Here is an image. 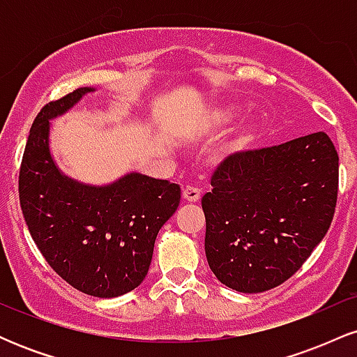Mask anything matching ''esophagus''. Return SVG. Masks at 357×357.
Returning a JSON list of instances; mask_svg holds the SVG:
<instances>
[{
    "label": "esophagus",
    "instance_id": "obj_1",
    "mask_svg": "<svg viewBox=\"0 0 357 357\" xmlns=\"http://www.w3.org/2000/svg\"><path fill=\"white\" fill-rule=\"evenodd\" d=\"M199 196H202V190L192 186V184H188V186L183 190V198L186 199V202H191V203L198 202Z\"/></svg>",
    "mask_w": 357,
    "mask_h": 357
}]
</instances>
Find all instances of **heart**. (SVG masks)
Instances as JSON below:
<instances>
[{
  "label": "heart",
  "instance_id": "heart-1",
  "mask_svg": "<svg viewBox=\"0 0 357 357\" xmlns=\"http://www.w3.org/2000/svg\"><path fill=\"white\" fill-rule=\"evenodd\" d=\"M231 116V112H230V110H225V112H221V119H228V117H230ZM243 141H245V139H243Z\"/></svg>",
  "mask_w": 357,
  "mask_h": 357
}]
</instances>
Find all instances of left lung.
<instances>
[{"label": "left lung", "instance_id": "obj_1", "mask_svg": "<svg viewBox=\"0 0 357 357\" xmlns=\"http://www.w3.org/2000/svg\"><path fill=\"white\" fill-rule=\"evenodd\" d=\"M203 196L208 265L245 294L289 280L334 218L339 155L326 132L240 151L220 162Z\"/></svg>", "mask_w": 357, "mask_h": 357}]
</instances>
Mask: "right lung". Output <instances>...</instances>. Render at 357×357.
I'll use <instances>...</instances> for the list:
<instances>
[{"label":"right lung","instance_id":"add662e5","mask_svg":"<svg viewBox=\"0 0 357 357\" xmlns=\"http://www.w3.org/2000/svg\"><path fill=\"white\" fill-rule=\"evenodd\" d=\"M90 90L75 89L40 110L24 147L18 192L28 230L48 265L73 289L109 298L146 278L155 236L178 210L181 188L137 173L96 188L56 169L48 121Z\"/></svg>","mask_w":357,"mask_h":357}]
</instances>
